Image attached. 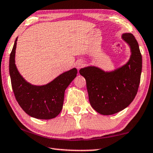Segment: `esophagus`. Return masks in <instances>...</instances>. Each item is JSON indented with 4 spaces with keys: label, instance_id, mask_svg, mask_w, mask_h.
I'll return each instance as SVG.
<instances>
[{
    "label": "esophagus",
    "instance_id": "1",
    "mask_svg": "<svg viewBox=\"0 0 153 153\" xmlns=\"http://www.w3.org/2000/svg\"><path fill=\"white\" fill-rule=\"evenodd\" d=\"M75 66H76V68L77 69H78V70L81 69V68H82V67L84 66L83 62H82V61H78V62H76V64H75Z\"/></svg>",
    "mask_w": 153,
    "mask_h": 153
}]
</instances>
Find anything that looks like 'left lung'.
Instances as JSON below:
<instances>
[{"instance_id":"1","label":"left lung","mask_w":153,"mask_h":153,"mask_svg":"<svg viewBox=\"0 0 153 153\" xmlns=\"http://www.w3.org/2000/svg\"><path fill=\"white\" fill-rule=\"evenodd\" d=\"M122 38L130 45L128 62L111 72H105L93 66L81 68L85 77L91 105L98 113L112 115L130 105L137 94L142 72V55L138 44L131 33L123 34Z\"/></svg>"}]
</instances>
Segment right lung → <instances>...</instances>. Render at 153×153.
Wrapping results in <instances>:
<instances>
[{"mask_svg":"<svg viewBox=\"0 0 153 153\" xmlns=\"http://www.w3.org/2000/svg\"><path fill=\"white\" fill-rule=\"evenodd\" d=\"M17 38L13 45L9 60V73L16 100L23 111L35 118H54L62 109L64 92L76 76L77 70L64 72L48 85L34 86L24 79L15 63Z\"/></svg>","mask_w":153,"mask_h":153,"instance_id":"add662e5","label":"right lung"}]
</instances>
